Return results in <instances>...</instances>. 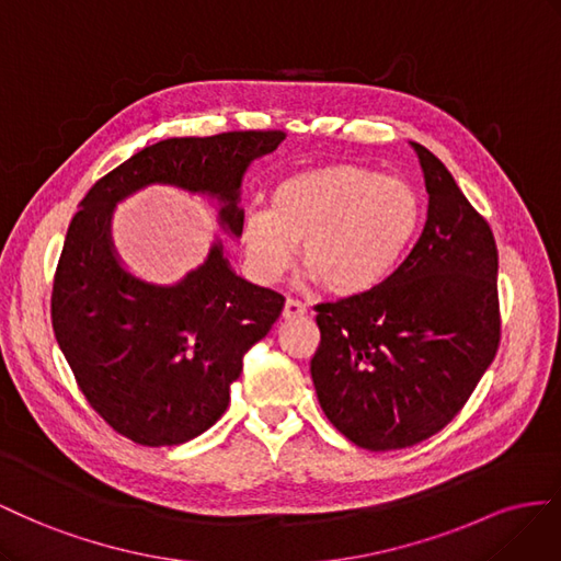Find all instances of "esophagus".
Here are the masks:
<instances>
[{"instance_id": "1", "label": "esophagus", "mask_w": 561, "mask_h": 561, "mask_svg": "<svg viewBox=\"0 0 561 561\" xmlns=\"http://www.w3.org/2000/svg\"><path fill=\"white\" fill-rule=\"evenodd\" d=\"M308 312V308L302 306L300 300H296V298H286V302H284V310H282V317L284 319H296V317H302Z\"/></svg>"}]
</instances>
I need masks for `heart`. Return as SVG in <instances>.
Wrapping results in <instances>:
<instances>
[{
	"mask_svg": "<svg viewBox=\"0 0 561 561\" xmlns=\"http://www.w3.org/2000/svg\"><path fill=\"white\" fill-rule=\"evenodd\" d=\"M421 226V197L407 181L357 164L289 175L272 206H249L239 239L251 277L279 282L300 261L327 291L364 296L390 279Z\"/></svg>",
	"mask_w": 561,
	"mask_h": 561,
	"instance_id": "b5f03b06",
	"label": "heart"
}]
</instances>
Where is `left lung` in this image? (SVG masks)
<instances>
[{"mask_svg":"<svg viewBox=\"0 0 561 561\" xmlns=\"http://www.w3.org/2000/svg\"><path fill=\"white\" fill-rule=\"evenodd\" d=\"M427 190L419 242L378 289L317 306L310 374L327 419L369 451L454 421L501 341L499 249L439 159L411 142Z\"/></svg>","mask_w":561,"mask_h":561,"instance_id":"obj_1","label":"left lung"}]
</instances>
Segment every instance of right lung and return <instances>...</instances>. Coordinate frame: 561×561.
<instances>
[{"mask_svg":"<svg viewBox=\"0 0 561 561\" xmlns=\"http://www.w3.org/2000/svg\"><path fill=\"white\" fill-rule=\"evenodd\" d=\"M284 138L230 131L159 140L103 175L79 204L56 267L51 324L89 404L136 444L173 446L209 430L230 404L247 350L279 319L284 296L239 277L220 239L181 282L131 275L112 244L115 206L148 185H171L214 199L220 228L239 237L244 173Z\"/></svg>","mask_w":561,"mask_h":561,"instance_id":"obj_1","label":"right lung"}]
</instances>
